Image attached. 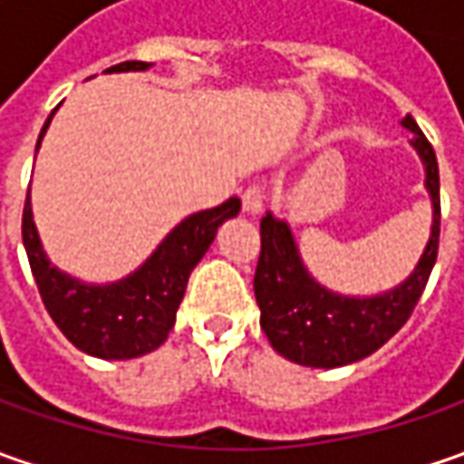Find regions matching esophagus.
Returning <instances> with one entry per match:
<instances>
[{
    "instance_id": "esophagus-1",
    "label": "esophagus",
    "mask_w": 464,
    "mask_h": 464,
    "mask_svg": "<svg viewBox=\"0 0 464 464\" xmlns=\"http://www.w3.org/2000/svg\"><path fill=\"white\" fill-rule=\"evenodd\" d=\"M263 201H266V188L260 183H253L242 190V208L247 214H260L263 211Z\"/></svg>"
}]
</instances>
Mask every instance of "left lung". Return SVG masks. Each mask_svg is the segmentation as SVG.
<instances>
[{"label":"left lung","mask_w":464,"mask_h":464,"mask_svg":"<svg viewBox=\"0 0 464 464\" xmlns=\"http://www.w3.org/2000/svg\"><path fill=\"white\" fill-rule=\"evenodd\" d=\"M413 131V147L426 165V188L434 204L431 237L419 266L398 289L369 299L338 296L323 289L304 271L289 227L266 214L260 219V256L253 289L260 307V328L271 346L289 362L302 366L353 364L384 346L413 314L429 284L439 253V165L431 141L423 136L413 116H405Z\"/></svg>","instance_id":"left-lung-1"}]
</instances>
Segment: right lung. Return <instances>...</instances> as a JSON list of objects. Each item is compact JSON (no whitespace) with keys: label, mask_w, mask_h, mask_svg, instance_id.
<instances>
[{"label":"right lung","mask_w":464,"mask_h":464,"mask_svg":"<svg viewBox=\"0 0 464 464\" xmlns=\"http://www.w3.org/2000/svg\"><path fill=\"white\" fill-rule=\"evenodd\" d=\"M147 66V62H121L105 72H129ZM51 116L44 123L41 139ZM237 211L240 201L229 198L222 206L188 217L186 222L169 232L154 250L152 258L136 274L108 286L80 284L77 278H69L48 263L33 224L30 196H25L23 208V242L45 310L63 335L80 351L98 359H136L168 341V333L175 325V312L186 295L190 271L204 258L224 219L237 217Z\"/></svg>","instance_id":"add662e5"}]
</instances>
